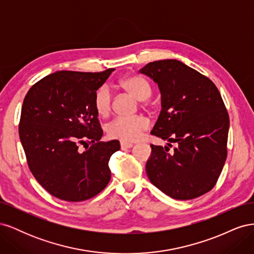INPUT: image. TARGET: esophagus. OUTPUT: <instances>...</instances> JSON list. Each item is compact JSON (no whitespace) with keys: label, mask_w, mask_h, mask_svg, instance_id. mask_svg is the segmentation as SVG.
<instances>
[{"label":"esophagus","mask_w":254,"mask_h":254,"mask_svg":"<svg viewBox=\"0 0 254 254\" xmlns=\"http://www.w3.org/2000/svg\"><path fill=\"white\" fill-rule=\"evenodd\" d=\"M133 146L132 143H127V142H123L121 141V148L122 149H127V148H131Z\"/></svg>","instance_id":"esophagus-1"}]
</instances>
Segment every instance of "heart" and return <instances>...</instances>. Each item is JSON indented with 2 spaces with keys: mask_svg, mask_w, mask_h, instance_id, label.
<instances>
[{
  "mask_svg": "<svg viewBox=\"0 0 254 254\" xmlns=\"http://www.w3.org/2000/svg\"><path fill=\"white\" fill-rule=\"evenodd\" d=\"M120 86L140 102L147 101L152 89L149 82L139 75H128L122 78ZM111 92L107 86L99 88L94 96V108L99 117H107L111 111ZM149 127L148 120L144 117L117 118L107 126V133L113 139L123 142H134Z\"/></svg>",
  "mask_w": 254,
  "mask_h": 254,
  "instance_id": "1",
  "label": "heart"
}]
</instances>
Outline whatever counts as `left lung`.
<instances>
[{"label":"left lung","mask_w":254,"mask_h":254,"mask_svg":"<svg viewBox=\"0 0 254 254\" xmlns=\"http://www.w3.org/2000/svg\"><path fill=\"white\" fill-rule=\"evenodd\" d=\"M141 74L158 84L161 111L151 134L177 146L151 145L146 162L150 182L177 200L213 189L227 159L229 115L216 86L176 59L153 61Z\"/></svg>","instance_id":"left-lung-1"}]
</instances>
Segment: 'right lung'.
<instances>
[{
  "label": "right lung",
  "instance_id": "add662e5",
  "mask_svg": "<svg viewBox=\"0 0 254 254\" xmlns=\"http://www.w3.org/2000/svg\"><path fill=\"white\" fill-rule=\"evenodd\" d=\"M113 71H57L36 82L23 102L19 134L28 167L61 200H87L110 181L108 163L120 142L99 141L94 96ZM82 144L87 151L80 149Z\"/></svg>",
  "mask_w": 254,
  "mask_h": 254
}]
</instances>
